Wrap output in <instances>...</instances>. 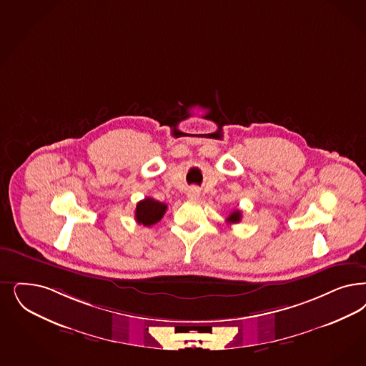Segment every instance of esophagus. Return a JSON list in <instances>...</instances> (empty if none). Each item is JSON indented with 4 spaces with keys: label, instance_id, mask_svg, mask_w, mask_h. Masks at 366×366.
<instances>
[{
    "label": "esophagus",
    "instance_id": "obj_1",
    "mask_svg": "<svg viewBox=\"0 0 366 366\" xmlns=\"http://www.w3.org/2000/svg\"><path fill=\"white\" fill-rule=\"evenodd\" d=\"M188 199L192 202H197L200 199V190L197 188H190L189 192H188Z\"/></svg>",
    "mask_w": 366,
    "mask_h": 366
}]
</instances>
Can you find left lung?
Here are the masks:
<instances>
[{"label": "left lung", "mask_w": 366, "mask_h": 366, "mask_svg": "<svg viewBox=\"0 0 366 366\" xmlns=\"http://www.w3.org/2000/svg\"><path fill=\"white\" fill-rule=\"evenodd\" d=\"M240 219H242V212L237 209V211L229 214V216L227 217V223L228 224H235V223H239Z\"/></svg>", "instance_id": "1"}]
</instances>
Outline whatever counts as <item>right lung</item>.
I'll return each mask as SVG.
<instances>
[{"mask_svg":"<svg viewBox=\"0 0 366 366\" xmlns=\"http://www.w3.org/2000/svg\"><path fill=\"white\" fill-rule=\"evenodd\" d=\"M167 209V205L164 202H157L150 197H146L144 200L137 204L135 209V219L139 224L150 227L152 224L158 223Z\"/></svg>","mask_w":366,"mask_h":366,"instance_id":"1","label":"right lung"}]
</instances>
